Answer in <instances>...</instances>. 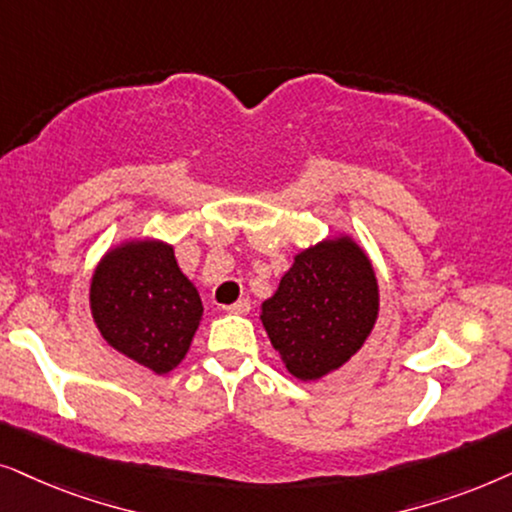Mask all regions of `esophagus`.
<instances>
[{
  "instance_id": "obj_1",
  "label": "esophagus",
  "mask_w": 512,
  "mask_h": 512,
  "mask_svg": "<svg viewBox=\"0 0 512 512\" xmlns=\"http://www.w3.org/2000/svg\"><path fill=\"white\" fill-rule=\"evenodd\" d=\"M224 311L227 313H236V316H245V313L250 311V299H238V302H234V304H227L224 306Z\"/></svg>"
}]
</instances>
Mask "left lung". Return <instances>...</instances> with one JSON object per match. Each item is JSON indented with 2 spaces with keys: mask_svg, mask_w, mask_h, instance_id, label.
Instances as JSON below:
<instances>
[{
  "mask_svg": "<svg viewBox=\"0 0 512 512\" xmlns=\"http://www.w3.org/2000/svg\"><path fill=\"white\" fill-rule=\"evenodd\" d=\"M377 311L370 260L349 238H337L299 252L276 295L262 304V323L288 372L313 381L363 346Z\"/></svg>",
  "mask_w": 512,
  "mask_h": 512,
  "instance_id": "left-lung-1",
  "label": "left lung"
}]
</instances>
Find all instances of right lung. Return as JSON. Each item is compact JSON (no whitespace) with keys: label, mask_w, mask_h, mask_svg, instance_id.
Here are the masks:
<instances>
[{"label":"right lung","mask_w":512,"mask_h":512,"mask_svg":"<svg viewBox=\"0 0 512 512\" xmlns=\"http://www.w3.org/2000/svg\"><path fill=\"white\" fill-rule=\"evenodd\" d=\"M91 311L114 349L163 374L187 356L203 304L170 245L138 241L107 252L98 264Z\"/></svg>","instance_id":"1"}]
</instances>
